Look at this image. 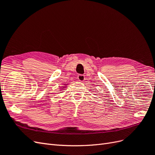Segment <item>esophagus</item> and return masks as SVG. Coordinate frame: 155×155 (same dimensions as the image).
<instances>
[{
    "label": "esophagus",
    "instance_id": "obj_1",
    "mask_svg": "<svg viewBox=\"0 0 155 155\" xmlns=\"http://www.w3.org/2000/svg\"><path fill=\"white\" fill-rule=\"evenodd\" d=\"M78 79L79 81H83L85 80V76H84V75L79 74L78 76Z\"/></svg>",
    "mask_w": 155,
    "mask_h": 155
}]
</instances>
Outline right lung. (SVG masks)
<instances>
[{"mask_svg":"<svg viewBox=\"0 0 155 155\" xmlns=\"http://www.w3.org/2000/svg\"><path fill=\"white\" fill-rule=\"evenodd\" d=\"M67 85H68V84H66V83L64 84L63 86H62L61 87V88H59V92H61L63 91H64V88L67 87Z\"/></svg>","mask_w":155,"mask_h":155,"instance_id":"right-lung-1","label":"right lung"}]
</instances>
